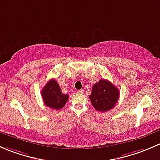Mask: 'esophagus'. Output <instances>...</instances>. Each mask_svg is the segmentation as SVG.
<instances>
[{
	"label": "esophagus",
	"mask_w": 160,
	"mask_h": 160,
	"mask_svg": "<svg viewBox=\"0 0 160 160\" xmlns=\"http://www.w3.org/2000/svg\"><path fill=\"white\" fill-rule=\"evenodd\" d=\"M83 92H84V90H82V89H81V90H78V91H77V92H78V93H83Z\"/></svg>",
	"instance_id": "obj_1"
}]
</instances>
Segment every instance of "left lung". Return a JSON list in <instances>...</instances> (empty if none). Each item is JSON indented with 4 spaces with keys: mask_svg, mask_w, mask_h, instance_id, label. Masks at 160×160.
Listing matches in <instances>:
<instances>
[{
    "mask_svg": "<svg viewBox=\"0 0 160 160\" xmlns=\"http://www.w3.org/2000/svg\"><path fill=\"white\" fill-rule=\"evenodd\" d=\"M119 97L117 87L108 80L100 79L92 87L89 98L94 108L99 112H106L115 107Z\"/></svg>",
    "mask_w": 160,
    "mask_h": 160,
    "instance_id": "left-lung-1",
    "label": "left lung"
}]
</instances>
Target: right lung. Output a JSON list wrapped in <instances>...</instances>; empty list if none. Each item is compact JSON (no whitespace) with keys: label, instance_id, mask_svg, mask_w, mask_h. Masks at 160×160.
<instances>
[{"label":"right lung","instance_id":"add662e5","mask_svg":"<svg viewBox=\"0 0 160 160\" xmlns=\"http://www.w3.org/2000/svg\"><path fill=\"white\" fill-rule=\"evenodd\" d=\"M42 96L46 106L55 110L63 108L68 98L67 94L62 93L58 83L54 78L48 81L44 85Z\"/></svg>","mask_w":160,"mask_h":160}]
</instances>
